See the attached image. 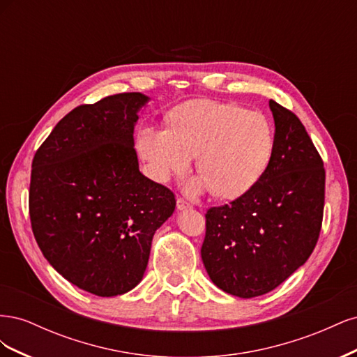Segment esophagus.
Listing matches in <instances>:
<instances>
[{"label":"esophagus","instance_id":"obj_1","mask_svg":"<svg viewBox=\"0 0 357 357\" xmlns=\"http://www.w3.org/2000/svg\"><path fill=\"white\" fill-rule=\"evenodd\" d=\"M190 207H192V204L188 202L185 198H177V208L178 210H186Z\"/></svg>","mask_w":357,"mask_h":357}]
</instances>
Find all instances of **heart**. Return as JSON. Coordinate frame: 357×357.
<instances>
[{"mask_svg":"<svg viewBox=\"0 0 357 357\" xmlns=\"http://www.w3.org/2000/svg\"><path fill=\"white\" fill-rule=\"evenodd\" d=\"M137 147L158 181L186 171L197 156L201 178L190 189L210 188L213 195L232 199L264 176L274 153V129L265 114L238 104L192 101L171 113L169 129L143 128Z\"/></svg>","mask_w":357,"mask_h":357,"instance_id":"1","label":"heart"}]
</instances>
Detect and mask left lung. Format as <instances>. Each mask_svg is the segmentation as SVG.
I'll return each mask as SVG.
<instances>
[{
	"instance_id": "left-lung-1",
	"label": "left lung",
	"mask_w": 357,
	"mask_h": 357,
	"mask_svg": "<svg viewBox=\"0 0 357 357\" xmlns=\"http://www.w3.org/2000/svg\"><path fill=\"white\" fill-rule=\"evenodd\" d=\"M274 153L256 185L205 214L201 257L226 294H268L307 262L325 207L323 160L295 113L269 100Z\"/></svg>"
}]
</instances>
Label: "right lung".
<instances>
[{"mask_svg": "<svg viewBox=\"0 0 357 357\" xmlns=\"http://www.w3.org/2000/svg\"><path fill=\"white\" fill-rule=\"evenodd\" d=\"M139 92L75 107L32 159L31 228L41 253L70 283L117 296L144 275L156 229L176 208L167 186L138 169Z\"/></svg>", "mask_w": 357, "mask_h": 357, "instance_id": "obj_1", "label": "right lung"}]
</instances>
